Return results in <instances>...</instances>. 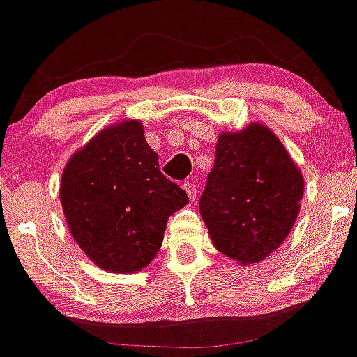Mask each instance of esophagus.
<instances>
[{
    "instance_id": "esophagus-1",
    "label": "esophagus",
    "mask_w": 357,
    "mask_h": 357,
    "mask_svg": "<svg viewBox=\"0 0 357 357\" xmlns=\"http://www.w3.org/2000/svg\"><path fill=\"white\" fill-rule=\"evenodd\" d=\"M182 188L185 189V192H188V196L191 202H195V199L198 198V185H196V182H192V181L184 182V185H182Z\"/></svg>"
}]
</instances>
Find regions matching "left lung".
<instances>
[{
  "label": "left lung",
  "instance_id": "1",
  "mask_svg": "<svg viewBox=\"0 0 357 357\" xmlns=\"http://www.w3.org/2000/svg\"><path fill=\"white\" fill-rule=\"evenodd\" d=\"M303 188L300 168L266 126L220 133L199 198L215 249L240 264L266 259L293 229Z\"/></svg>",
  "mask_w": 357,
  "mask_h": 357
}]
</instances>
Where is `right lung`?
<instances>
[{
  "instance_id": "obj_1",
  "label": "right lung",
  "mask_w": 357,
  "mask_h": 357,
  "mask_svg": "<svg viewBox=\"0 0 357 357\" xmlns=\"http://www.w3.org/2000/svg\"><path fill=\"white\" fill-rule=\"evenodd\" d=\"M73 240L96 266L133 273L161 249L168 217L188 195L159 172L138 121L108 126L75 152L61 178Z\"/></svg>"
}]
</instances>
